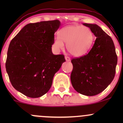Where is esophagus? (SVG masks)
<instances>
[{"label":"esophagus","instance_id":"34e87169","mask_svg":"<svg viewBox=\"0 0 123 123\" xmlns=\"http://www.w3.org/2000/svg\"><path fill=\"white\" fill-rule=\"evenodd\" d=\"M65 58L66 61H67V62H69V61H70V58L69 57H65Z\"/></svg>","mask_w":123,"mask_h":123}]
</instances>
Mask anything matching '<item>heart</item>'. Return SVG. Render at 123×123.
<instances>
[{
	"label": "heart",
	"mask_w": 123,
	"mask_h": 123,
	"mask_svg": "<svg viewBox=\"0 0 123 123\" xmlns=\"http://www.w3.org/2000/svg\"><path fill=\"white\" fill-rule=\"evenodd\" d=\"M94 40L92 32L88 27L73 25L66 26L59 31L58 37H55L53 47L57 51L63 50L66 44L68 51L72 55L80 57L90 50Z\"/></svg>",
	"instance_id": "obj_1"
}]
</instances>
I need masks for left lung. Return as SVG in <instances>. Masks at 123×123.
<instances>
[{
  "label": "left lung",
  "mask_w": 123,
  "mask_h": 123,
  "mask_svg": "<svg viewBox=\"0 0 123 123\" xmlns=\"http://www.w3.org/2000/svg\"><path fill=\"white\" fill-rule=\"evenodd\" d=\"M83 25L90 28L96 40L87 55L72 60L70 80L77 92L94 96L102 92L113 81L117 57L113 41L98 25Z\"/></svg>",
  "instance_id": "8db88e82"
}]
</instances>
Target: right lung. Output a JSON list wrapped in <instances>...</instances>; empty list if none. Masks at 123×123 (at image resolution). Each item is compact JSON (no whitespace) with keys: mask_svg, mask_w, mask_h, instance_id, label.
Returning a JSON list of instances; mask_svg holds the SVG:
<instances>
[{"mask_svg":"<svg viewBox=\"0 0 123 123\" xmlns=\"http://www.w3.org/2000/svg\"><path fill=\"white\" fill-rule=\"evenodd\" d=\"M58 19L28 24L11 41L6 68L15 90L30 98L49 91L54 74L65 62L63 55H54V33Z\"/></svg>","mask_w":123,"mask_h":123,"instance_id":"right-lung-1","label":"right lung"}]
</instances>
